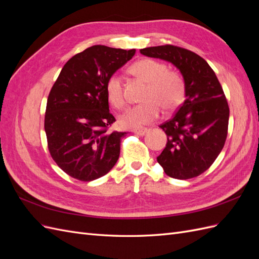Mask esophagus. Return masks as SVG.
<instances>
[{
  "instance_id": "1",
  "label": "esophagus",
  "mask_w": 259,
  "mask_h": 259,
  "mask_svg": "<svg viewBox=\"0 0 259 259\" xmlns=\"http://www.w3.org/2000/svg\"><path fill=\"white\" fill-rule=\"evenodd\" d=\"M135 133L136 135H139V136H144L146 133L148 132V128H145V127H140V128H135L134 131H133Z\"/></svg>"
}]
</instances>
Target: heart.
I'll list each match as a JSON object with an SVG mask.
<instances>
[{
	"mask_svg": "<svg viewBox=\"0 0 259 259\" xmlns=\"http://www.w3.org/2000/svg\"><path fill=\"white\" fill-rule=\"evenodd\" d=\"M131 72L147 84L143 100L145 103L130 108L120 116L124 127H142L154 121L160 113V107L165 111L176 109L185 99V83L176 72L167 71V67L153 59H142L131 67ZM109 103L120 109L125 105L123 85L119 75L112 74L106 84Z\"/></svg>",
	"mask_w": 259,
	"mask_h": 259,
	"instance_id": "heart-1",
	"label": "heart"
}]
</instances>
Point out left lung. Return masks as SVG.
I'll return each mask as SVG.
<instances>
[{"instance_id":"1","label":"left lung","mask_w":259,"mask_h":259,"mask_svg":"<svg viewBox=\"0 0 259 259\" xmlns=\"http://www.w3.org/2000/svg\"><path fill=\"white\" fill-rule=\"evenodd\" d=\"M140 53L175 66L186 89L184 104L169 121L160 125L167 143L156 161L169 177H197L214 163L228 133L229 107L222 85L207 62L191 51L162 45Z\"/></svg>"}]
</instances>
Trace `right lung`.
Here are the masks:
<instances>
[{
    "label": "right lung",
    "mask_w": 259,
    "mask_h": 259,
    "mask_svg": "<svg viewBox=\"0 0 259 259\" xmlns=\"http://www.w3.org/2000/svg\"><path fill=\"white\" fill-rule=\"evenodd\" d=\"M135 52L94 45L61 69L48 98L44 128L53 160L69 176L92 182L119 159L126 133L107 132L115 119L109 112L106 84Z\"/></svg>",
    "instance_id": "1"
}]
</instances>
